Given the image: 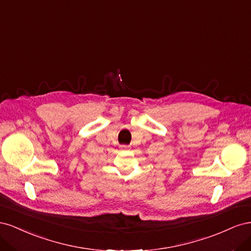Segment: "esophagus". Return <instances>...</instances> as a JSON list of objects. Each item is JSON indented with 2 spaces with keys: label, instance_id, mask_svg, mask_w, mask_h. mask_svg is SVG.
<instances>
[{
  "label": "esophagus",
  "instance_id": "34e87169",
  "mask_svg": "<svg viewBox=\"0 0 251 251\" xmlns=\"http://www.w3.org/2000/svg\"><path fill=\"white\" fill-rule=\"evenodd\" d=\"M123 148H127V147L126 146H123Z\"/></svg>",
  "mask_w": 251,
  "mask_h": 251
}]
</instances>
